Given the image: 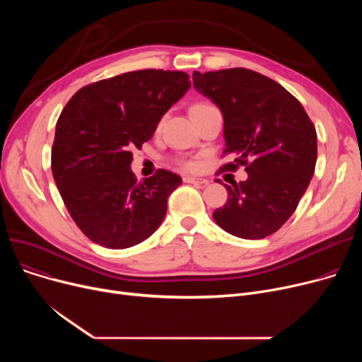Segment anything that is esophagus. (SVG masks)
Segmentation results:
<instances>
[{
	"label": "esophagus",
	"mask_w": 362,
	"mask_h": 362,
	"mask_svg": "<svg viewBox=\"0 0 362 362\" xmlns=\"http://www.w3.org/2000/svg\"><path fill=\"white\" fill-rule=\"evenodd\" d=\"M185 183H192V185H199V186H206L208 180L206 179H201V177H194V176H185L183 177Z\"/></svg>",
	"instance_id": "34e87169"
}]
</instances>
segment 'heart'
<instances>
[{"label":"heart","instance_id":"1","mask_svg":"<svg viewBox=\"0 0 362 362\" xmlns=\"http://www.w3.org/2000/svg\"><path fill=\"white\" fill-rule=\"evenodd\" d=\"M208 107H213V104L204 103V101H202V103H197V104L192 105L191 114H192V112H197V111H201V110H205V108H208ZM161 123H163V120L160 122V126H161ZM179 164H180L183 168H186V170H195V168L198 167L197 161H194V160H180Z\"/></svg>","mask_w":362,"mask_h":362}]
</instances>
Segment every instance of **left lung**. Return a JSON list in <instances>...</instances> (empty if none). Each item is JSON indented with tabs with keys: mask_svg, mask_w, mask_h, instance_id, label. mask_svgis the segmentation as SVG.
<instances>
[{
	"mask_svg": "<svg viewBox=\"0 0 362 362\" xmlns=\"http://www.w3.org/2000/svg\"><path fill=\"white\" fill-rule=\"evenodd\" d=\"M194 86L221 110L226 148L248 179L226 186L227 202L213 213L223 230L242 239L277 232L295 213L315 170L317 132L293 95L261 73L235 67L194 71Z\"/></svg>",
	"mask_w": 362,
	"mask_h": 362,
	"instance_id": "left-lung-1",
	"label": "left lung"
}]
</instances>
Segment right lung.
Returning a JSON list of instances; mask_svg holds the SVG:
<instances>
[{
    "instance_id": "add662e5",
    "label": "right lung",
    "mask_w": 362,
    "mask_h": 362,
    "mask_svg": "<svg viewBox=\"0 0 362 362\" xmlns=\"http://www.w3.org/2000/svg\"><path fill=\"white\" fill-rule=\"evenodd\" d=\"M189 88L185 71H127L81 88L63 108L51 149L52 176L70 217L92 242L124 250L158 229L182 179L160 168L138 182L132 151L152 138Z\"/></svg>"
}]
</instances>
